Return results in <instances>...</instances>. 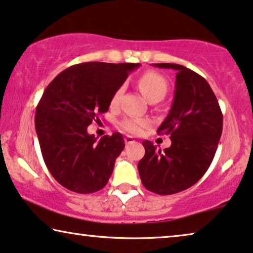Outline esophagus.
Instances as JSON below:
<instances>
[{
    "label": "esophagus",
    "instance_id": "34e87169",
    "mask_svg": "<svg viewBox=\"0 0 253 253\" xmlns=\"http://www.w3.org/2000/svg\"><path fill=\"white\" fill-rule=\"evenodd\" d=\"M124 141H126V145H129V144H132V143H134V139H133L132 137L126 136V138H124Z\"/></svg>",
    "mask_w": 253,
    "mask_h": 253
}]
</instances>
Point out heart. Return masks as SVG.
<instances>
[{
  "instance_id": "b5f03b06",
  "label": "heart",
  "mask_w": 253,
  "mask_h": 253,
  "mask_svg": "<svg viewBox=\"0 0 253 253\" xmlns=\"http://www.w3.org/2000/svg\"><path fill=\"white\" fill-rule=\"evenodd\" d=\"M138 85H139L140 91L143 92V94L146 96L148 100L153 99H162L166 95L168 89L167 81L162 77L161 75H159L158 72L154 71H148L141 76L138 81ZM123 88L121 87L115 92V94L113 95L112 102L116 103L119 101L121 93H122ZM121 127L126 132L138 134L141 132V130L144 127L150 126V121L147 119H139V117H126L121 122Z\"/></svg>"
}]
</instances>
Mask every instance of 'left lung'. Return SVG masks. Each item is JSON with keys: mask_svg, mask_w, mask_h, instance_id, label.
<instances>
[{"mask_svg": "<svg viewBox=\"0 0 253 253\" xmlns=\"http://www.w3.org/2000/svg\"><path fill=\"white\" fill-rule=\"evenodd\" d=\"M153 65L176 71L174 101L158 129L159 134L170 136L171 145L161 152L144 140L138 171L145 188L167 196L196 184L207 171L222 133L223 116L205 78L179 64Z\"/></svg>", "mask_w": 253, "mask_h": 253, "instance_id": "8db88e82", "label": "left lung"}]
</instances>
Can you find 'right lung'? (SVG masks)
Wrapping results in <instances>:
<instances>
[{
	"mask_svg": "<svg viewBox=\"0 0 253 253\" xmlns=\"http://www.w3.org/2000/svg\"><path fill=\"white\" fill-rule=\"evenodd\" d=\"M139 63L86 62L72 65L44 89L36 110V130L48 170L64 188L96 192L108 183L123 151L120 132L99 141L87 133L98 115L108 112L113 95Z\"/></svg>",
	"mask_w": 253,
	"mask_h": 253,
	"instance_id": "obj_1",
	"label": "right lung"
}]
</instances>
